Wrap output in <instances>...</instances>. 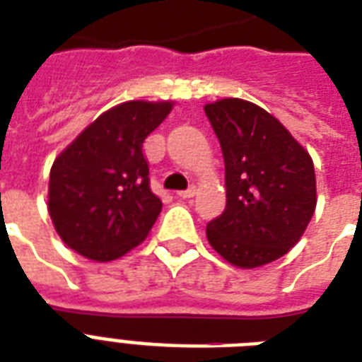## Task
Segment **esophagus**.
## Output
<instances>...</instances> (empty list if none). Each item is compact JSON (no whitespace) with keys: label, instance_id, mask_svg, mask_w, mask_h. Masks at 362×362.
<instances>
[{"label":"esophagus","instance_id":"1","mask_svg":"<svg viewBox=\"0 0 362 362\" xmlns=\"http://www.w3.org/2000/svg\"><path fill=\"white\" fill-rule=\"evenodd\" d=\"M179 198H192V196H196V187H190V189L187 190H181V192H177Z\"/></svg>","mask_w":362,"mask_h":362}]
</instances>
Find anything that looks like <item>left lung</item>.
<instances>
[{
	"label": "left lung",
	"instance_id": "8db88e82",
	"mask_svg": "<svg viewBox=\"0 0 362 362\" xmlns=\"http://www.w3.org/2000/svg\"><path fill=\"white\" fill-rule=\"evenodd\" d=\"M225 158L226 209L206 228L232 266L253 270L287 255L317 206L313 160L257 103L223 98L204 105Z\"/></svg>",
	"mask_w": 362,
	"mask_h": 362
}]
</instances>
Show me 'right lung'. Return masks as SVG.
Returning a JSON list of instances; mask_svg holds the SVG:
<instances>
[{
    "mask_svg": "<svg viewBox=\"0 0 362 362\" xmlns=\"http://www.w3.org/2000/svg\"><path fill=\"white\" fill-rule=\"evenodd\" d=\"M172 109V100L119 103L56 156L47 207L54 230L75 253L109 262L147 238L162 202L149 187L143 141Z\"/></svg>",
    "mask_w": 362,
    "mask_h": 362,
    "instance_id": "1",
    "label": "right lung"
}]
</instances>
